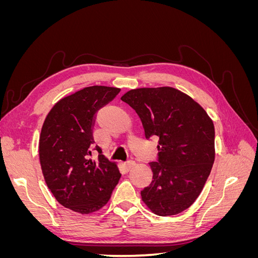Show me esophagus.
<instances>
[{"mask_svg":"<svg viewBox=\"0 0 258 258\" xmlns=\"http://www.w3.org/2000/svg\"><path fill=\"white\" fill-rule=\"evenodd\" d=\"M135 165H136V161H135V160H131V159H130V160H127V161H126V167H127L128 170H130Z\"/></svg>","mask_w":258,"mask_h":258,"instance_id":"esophagus-1","label":"esophagus"}]
</instances>
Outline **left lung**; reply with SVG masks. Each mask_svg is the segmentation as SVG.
<instances>
[{
	"mask_svg": "<svg viewBox=\"0 0 258 258\" xmlns=\"http://www.w3.org/2000/svg\"><path fill=\"white\" fill-rule=\"evenodd\" d=\"M141 118L146 139L159 138L153 181L141 191L155 214L175 215L198 198L212 169L213 121L197 102L171 87L139 88L121 97Z\"/></svg>",
	"mask_w": 258,
	"mask_h": 258,
	"instance_id": "left-lung-1",
	"label": "left lung"
}]
</instances>
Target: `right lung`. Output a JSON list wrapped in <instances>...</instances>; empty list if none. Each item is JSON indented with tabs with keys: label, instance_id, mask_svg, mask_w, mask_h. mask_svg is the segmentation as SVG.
I'll return each mask as SVG.
<instances>
[{
	"label": "right lung",
	"instance_id": "add662e5",
	"mask_svg": "<svg viewBox=\"0 0 258 258\" xmlns=\"http://www.w3.org/2000/svg\"><path fill=\"white\" fill-rule=\"evenodd\" d=\"M119 91L86 87L61 99L44 121L38 153L45 182L59 204L75 212L88 214L105 206L121 176L92 136L97 112ZM93 150L98 152L96 161L91 159Z\"/></svg>",
	"mask_w": 258,
	"mask_h": 258
}]
</instances>
